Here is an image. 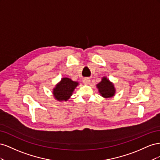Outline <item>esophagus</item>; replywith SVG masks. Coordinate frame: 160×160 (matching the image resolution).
<instances>
[{
  "instance_id": "esophagus-1",
  "label": "esophagus",
  "mask_w": 160,
  "mask_h": 160,
  "mask_svg": "<svg viewBox=\"0 0 160 160\" xmlns=\"http://www.w3.org/2000/svg\"><path fill=\"white\" fill-rule=\"evenodd\" d=\"M83 83L85 85H88L90 83V79L89 78H85L83 79Z\"/></svg>"
}]
</instances>
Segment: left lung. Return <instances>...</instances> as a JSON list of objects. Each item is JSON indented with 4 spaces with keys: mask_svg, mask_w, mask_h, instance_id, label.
<instances>
[{
    "mask_svg": "<svg viewBox=\"0 0 160 160\" xmlns=\"http://www.w3.org/2000/svg\"><path fill=\"white\" fill-rule=\"evenodd\" d=\"M99 89V93L104 98H111L115 94V88L113 85L110 83L109 81L107 78L103 77L99 84L97 85Z\"/></svg>",
    "mask_w": 160,
    "mask_h": 160,
    "instance_id": "1",
    "label": "left lung"
}]
</instances>
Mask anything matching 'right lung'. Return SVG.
I'll list each match as a JSON object with an SVG mask.
<instances>
[{
	"mask_svg": "<svg viewBox=\"0 0 160 160\" xmlns=\"http://www.w3.org/2000/svg\"><path fill=\"white\" fill-rule=\"evenodd\" d=\"M78 83L72 81L69 78H62L60 83L53 89V95L58 101H67L72 95Z\"/></svg>",
	"mask_w": 160,
	"mask_h": 160,
	"instance_id": "right-lung-1",
	"label": "right lung"
}]
</instances>
